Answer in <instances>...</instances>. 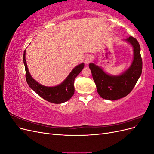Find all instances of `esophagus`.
<instances>
[{"label":"esophagus","mask_w":154,"mask_h":154,"mask_svg":"<svg viewBox=\"0 0 154 154\" xmlns=\"http://www.w3.org/2000/svg\"><path fill=\"white\" fill-rule=\"evenodd\" d=\"M84 62H85V64H88L90 62H92V57H91V56H90V55L87 56V57L85 58Z\"/></svg>","instance_id":"obj_1"}]
</instances>
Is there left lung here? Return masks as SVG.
I'll use <instances>...</instances> for the list:
<instances>
[{"instance_id":"obj_1","label":"left lung","mask_w":154,"mask_h":154,"mask_svg":"<svg viewBox=\"0 0 154 154\" xmlns=\"http://www.w3.org/2000/svg\"><path fill=\"white\" fill-rule=\"evenodd\" d=\"M124 40L132 46L134 57L130 66L123 73L118 76L110 75L94 63L88 65L97 91L105 100L113 101L127 96L136 85L142 73L143 62L139 42L132 36Z\"/></svg>"}]
</instances>
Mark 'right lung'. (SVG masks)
<instances>
[{
    "instance_id": "add662e5",
    "label": "right lung",
    "mask_w": 154,
    "mask_h": 154,
    "mask_svg": "<svg viewBox=\"0 0 154 154\" xmlns=\"http://www.w3.org/2000/svg\"><path fill=\"white\" fill-rule=\"evenodd\" d=\"M26 52L25 50L23 54V61L26 69V81L31 89L45 100L53 103H63L71 99L74 93V80L84 67V63L74 67L60 84L54 87H47L37 82L31 76L26 60Z\"/></svg>"
}]
</instances>
